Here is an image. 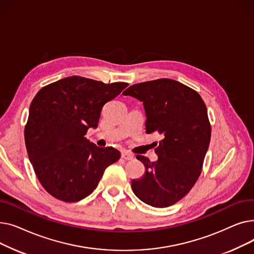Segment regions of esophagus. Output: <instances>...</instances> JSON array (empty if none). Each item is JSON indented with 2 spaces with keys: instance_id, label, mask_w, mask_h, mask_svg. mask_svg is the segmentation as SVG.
I'll list each match as a JSON object with an SVG mask.
<instances>
[{
  "instance_id": "34e87169",
  "label": "esophagus",
  "mask_w": 254,
  "mask_h": 254,
  "mask_svg": "<svg viewBox=\"0 0 254 254\" xmlns=\"http://www.w3.org/2000/svg\"><path fill=\"white\" fill-rule=\"evenodd\" d=\"M122 157L125 159V161H131V159H134V155L127 151H124L122 153Z\"/></svg>"
}]
</instances>
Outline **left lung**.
I'll return each instance as SVG.
<instances>
[{"mask_svg":"<svg viewBox=\"0 0 254 254\" xmlns=\"http://www.w3.org/2000/svg\"><path fill=\"white\" fill-rule=\"evenodd\" d=\"M124 95L143 102L146 132L163 136L156 162L137 155L145 173L132 179V191L145 204L169 207L190 192L201 174L211 139L206 105L195 90L167 78L134 84Z\"/></svg>","mask_w":254,"mask_h":254,"instance_id":"left-lung-1","label":"left lung"}]
</instances>
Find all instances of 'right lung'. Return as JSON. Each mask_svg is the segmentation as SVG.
Returning <instances> with one entry per match:
<instances>
[{
	"mask_svg": "<svg viewBox=\"0 0 254 254\" xmlns=\"http://www.w3.org/2000/svg\"><path fill=\"white\" fill-rule=\"evenodd\" d=\"M128 84H106L71 76L42 87L31 103L24 127L30 162L45 190L63 202H78L98 186L120 152L101 148L85 135L96 128L103 106Z\"/></svg>",
	"mask_w": 254,
	"mask_h": 254,
	"instance_id": "obj_1",
	"label": "right lung"
}]
</instances>
